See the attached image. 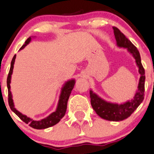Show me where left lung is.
<instances>
[{
  "instance_id": "1",
  "label": "left lung",
  "mask_w": 154,
  "mask_h": 154,
  "mask_svg": "<svg viewBox=\"0 0 154 154\" xmlns=\"http://www.w3.org/2000/svg\"><path fill=\"white\" fill-rule=\"evenodd\" d=\"M113 29L116 45L120 48H127L128 52L131 54L135 59L136 63L139 68V73L141 75L139 81L138 90L136 92L134 99L122 104L107 102L100 98L92 90H90V97L92 108L97 115L106 120L118 122L129 117L143 101L145 76V69L142 65L141 57L138 49L116 27H113Z\"/></svg>"
}]
</instances>
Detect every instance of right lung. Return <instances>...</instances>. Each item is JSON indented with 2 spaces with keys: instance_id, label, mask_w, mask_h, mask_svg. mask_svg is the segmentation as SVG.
<instances>
[{
  "instance_id": "add662e5",
  "label": "right lung",
  "mask_w": 154,
  "mask_h": 154,
  "mask_svg": "<svg viewBox=\"0 0 154 154\" xmlns=\"http://www.w3.org/2000/svg\"><path fill=\"white\" fill-rule=\"evenodd\" d=\"M32 40L31 37H29L26 40L25 43L22 46V47L20 48V50H21L25 47L26 45H28L29 43V42ZM16 58V54L13 57L12 60L11 62V66L10 69H9V74H8L7 77V88H8V100H9V105L10 107L11 110L16 114L22 121H23L25 123L29 124V125L30 127L33 128L35 129H45L47 128L51 127V126L54 125L60 121V119L63 117L65 114H66V108H67V103L68 100H69V96L71 94V92L73 89L74 86V84H75V80H69L64 84L63 86L62 89H61V93L60 95V99L59 102H58L57 107V109L54 112L51 113L49 116H48L47 117L44 118V119H41V120H34V119H31V118L28 117L27 116L24 115V114H21L20 112H19L17 110H16V108L14 106V103H13L12 100V93H11L10 91V82H11V76H12V72H13V68H14V60H15Z\"/></svg>"
}]
</instances>
